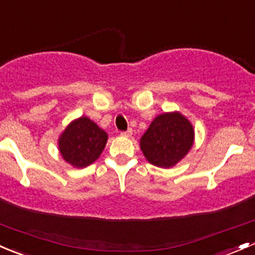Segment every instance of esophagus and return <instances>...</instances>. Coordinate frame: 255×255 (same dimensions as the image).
Instances as JSON below:
<instances>
[{
    "label": "esophagus",
    "instance_id": "1",
    "mask_svg": "<svg viewBox=\"0 0 255 255\" xmlns=\"http://www.w3.org/2000/svg\"><path fill=\"white\" fill-rule=\"evenodd\" d=\"M132 134H133V130L130 129V128H129V129L126 130V132L121 133V135H123V137H130V135H132Z\"/></svg>",
    "mask_w": 255,
    "mask_h": 255
}]
</instances>
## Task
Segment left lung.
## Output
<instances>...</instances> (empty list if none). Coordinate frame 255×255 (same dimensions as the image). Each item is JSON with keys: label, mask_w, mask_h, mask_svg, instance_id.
<instances>
[{"label": "left lung", "mask_w": 255, "mask_h": 255, "mask_svg": "<svg viewBox=\"0 0 255 255\" xmlns=\"http://www.w3.org/2000/svg\"><path fill=\"white\" fill-rule=\"evenodd\" d=\"M195 142L192 123L179 111L156 116L139 140L146 160L158 168L175 166L187 155Z\"/></svg>", "instance_id": "left-lung-1"}]
</instances>
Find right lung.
Listing matches in <instances>:
<instances>
[{
  "instance_id": "1",
  "label": "right lung",
  "mask_w": 255,
  "mask_h": 255,
  "mask_svg": "<svg viewBox=\"0 0 255 255\" xmlns=\"http://www.w3.org/2000/svg\"><path fill=\"white\" fill-rule=\"evenodd\" d=\"M109 134L86 116L71 121L58 138L60 155L74 168H86L100 158Z\"/></svg>"
}]
</instances>
